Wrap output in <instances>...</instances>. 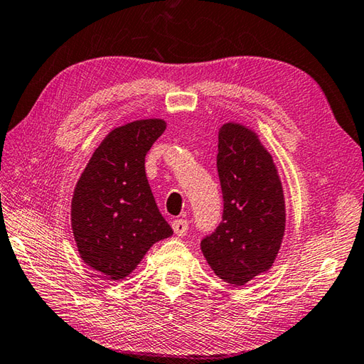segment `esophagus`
I'll return each instance as SVG.
<instances>
[{
  "label": "esophagus",
  "mask_w": 364,
  "mask_h": 364,
  "mask_svg": "<svg viewBox=\"0 0 364 364\" xmlns=\"http://www.w3.org/2000/svg\"><path fill=\"white\" fill-rule=\"evenodd\" d=\"M172 228H173L176 236H184V235H186V231H188V220L176 219V220L172 222Z\"/></svg>",
  "instance_id": "esophagus-1"
}]
</instances>
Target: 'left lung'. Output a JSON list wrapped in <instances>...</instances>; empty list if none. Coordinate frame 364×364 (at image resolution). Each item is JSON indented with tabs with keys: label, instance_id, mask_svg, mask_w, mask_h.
<instances>
[{
	"label": "left lung",
	"instance_id": "left-lung-1",
	"mask_svg": "<svg viewBox=\"0 0 364 364\" xmlns=\"http://www.w3.org/2000/svg\"><path fill=\"white\" fill-rule=\"evenodd\" d=\"M218 172L222 222L200 247L215 275L242 286L267 272L280 250L286 227L283 186L258 134L236 122L219 129Z\"/></svg>",
	"mask_w": 364,
	"mask_h": 364
}]
</instances>
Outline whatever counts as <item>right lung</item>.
<instances>
[{"mask_svg": "<svg viewBox=\"0 0 364 364\" xmlns=\"http://www.w3.org/2000/svg\"><path fill=\"white\" fill-rule=\"evenodd\" d=\"M162 119L114 128L82 170L72 197V230L81 259L111 280L127 278L150 247L173 235L145 175V156L166 131Z\"/></svg>", "mask_w": 364, "mask_h": 364, "instance_id": "1", "label": "right lung"}]
</instances>
